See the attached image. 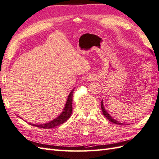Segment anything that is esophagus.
<instances>
[{"label": "esophagus", "instance_id": "esophagus-1", "mask_svg": "<svg viewBox=\"0 0 159 159\" xmlns=\"http://www.w3.org/2000/svg\"><path fill=\"white\" fill-rule=\"evenodd\" d=\"M98 79V75L96 74H91L89 75V76L87 77V79L89 81H93V80H95Z\"/></svg>", "mask_w": 159, "mask_h": 159}]
</instances>
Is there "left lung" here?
I'll list each match as a JSON object with an SVG mask.
<instances>
[{"label": "left lung", "instance_id": "obj_1", "mask_svg": "<svg viewBox=\"0 0 159 159\" xmlns=\"http://www.w3.org/2000/svg\"><path fill=\"white\" fill-rule=\"evenodd\" d=\"M150 51L152 52V50H150ZM101 109H102V113H103V115L104 116V117H107V119L109 120L110 121H111V122L114 123L115 124H119V125H123L124 124V125H125V124L120 123V121H118L116 120L113 119V118L111 117L109 113L107 112V111L105 110V109H104V104H103V101L102 100L101 101Z\"/></svg>", "mask_w": 159, "mask_h": 159}]
</instances>
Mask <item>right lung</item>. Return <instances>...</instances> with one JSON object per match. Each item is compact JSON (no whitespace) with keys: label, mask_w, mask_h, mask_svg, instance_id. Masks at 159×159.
Returning <instances> with one entry per match:
<instances>
[{"label":"right lung","mask_w":159,"mask_h":159,"mask_svg":"<svg viewBox=\"0 0 159 159\" xmlns=\"http://www.w3.org/2000/svg\"><path fill=\"white\" fill-rule=\"evenodd\" d=\"M73 92L74 89L71 91L68 97H67V99L66 101V104L64 107V109L63 112L60 116L55 118V120L50 121L48 123L46 124H29L33 126H35L36 127L42 128H45V129H48V128H53L55 126H59V125L63 124L64 122L69 119L71 114L72 112V96H73Z\"/></svg>","instance_id":"1"}]
</instances>
